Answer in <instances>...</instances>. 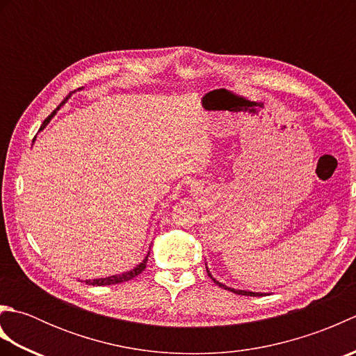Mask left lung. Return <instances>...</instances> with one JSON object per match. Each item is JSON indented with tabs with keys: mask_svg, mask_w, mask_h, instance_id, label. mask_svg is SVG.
I'll return each instance as SVG.
<instances>
[{
	"mask_svg": "<svg viewBox=\"0 0 356 356\" xmlns=\"http://www.w3.org/2000/svg\"><path fill=\"white\" fill-rule=\"evenodd\" d=\"M207 272H208V275H209L211 278H213V282H214L217 286L223 287V289H228V291H231V292H234V293H238V295H248V297H263V295H266L264 292H252V291H246V289H236V287H229V286H226L225 283L218 282L217 278H214V277H213V274H211V272H209L208 266H207Z\"/></svg>",
	"mask_w": 356,
	"mask_h": 356,
	"instance_id": "obj_1",
	"label": "left lung"
}]
</instances>
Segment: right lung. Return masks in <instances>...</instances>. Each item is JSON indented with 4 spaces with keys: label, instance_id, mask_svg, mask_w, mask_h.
I'll return each instance as SVG.
<instances>
[{
    "label": "right lung",
    "instance_id": "obj_1",
    "mask_svg": "<svg viewBox=\"0 0 356 356\" xmlns=\"http://www.w3.org/2000/svg\"><path fill=\"white\" fill-rule=\"evenodd\" d=\"M79 90H82V88H79ZM69 101V96L65 97V99L59 104V107L51 113V115L44 120V124H42V127H41V130H44L45 127H47V124L50 122L51 120V118L56 115V111L63 107V105ZM35 140V139H33ZM148 255H149V251L147 252V255L143 257V260L139 263V264H136V266L133 268V269H130V270H127V272H120V274H115V275H110V277H104V278H93V280H86V283L87 284H92V286H108V284H118V283H122V282H128V280H131V278H134L136 275H139L140 272L147 268V261H148Z\"/></svg>",
    "mask_w": 356,
    "mask_h": 356
}]
</instances>
